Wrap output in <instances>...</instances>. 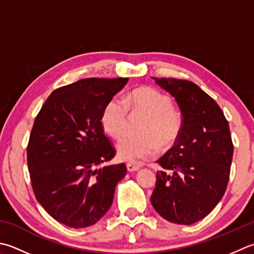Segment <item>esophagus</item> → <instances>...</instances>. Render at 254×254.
Returning a JSON list of instances; mask_svg holds the SVG:
<instances>
[{"instance_id": "esophagus-1", "label": "esophagus", "mask_w": 254, "mask_h": 254, "mask_svg": "<svg viewBox=\"0 0 254 254\" xmlns=\"http://www.w3.org/2000/svg\"><path fill=\"white\" fill-rule=\"evenodd\" d=\"M127 168L128 172H137L140 171V165H136V164H132V163H128L127 164Z\"/></svg>"}]
</instances>
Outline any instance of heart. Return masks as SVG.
Returning <instances> with one entry per match:
<instances>
[{"instance_id": "obj_1", "label": "heart", "mask_w": 254, "mask_h": 254, "mask_svg": "<svg viewBox=\"0 0 254 254\" xmlns=\"http://www.w3.org/2000/svg\"><path fill=\"white\" fill-rule=\"evenodd\" d=\"M128 111L146 116V120L141 127L142 136L126 135L117 143V154L121 161L135 163L155 157L161 145L171 146L181 134V114L173 108L171 99L156 89H135L124 100L111 98L101 113L103 130L112 137H120L127 126Z\"/></svg>"}]
</instances>
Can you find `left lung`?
Returning <instances> with one entry per match:
<instances>
[{"instance_id":"1","label":"left lung","mask_w":254,"mask_h":254,"mask_svg":"<svg viewBox=\"0 0 254 254\" xmlns=\"http://www.w3.org/2000/svg\"><path fill=\"white\" fill-rule=\"evenodd\" d=\"M180 107L177 141L157 163L151 202L164 219L191 225L212 211L226 191L233 155L229 124L213 99L191 81L153 78Z\"/></svg>"}]
</instances>
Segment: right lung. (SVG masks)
Listing matches in <instances>:
<instances>
[{
    "mask_svg": "<svg viewBox=\"0 0 254 254\" xmlns=\"http://www.w3.org/2000/svg\"><path fill=\"white\" fill-rule=\"evenodd\" d=\"M128 78H87L58 88L35 119L27 164L35 196L58 222L94 225L111 207L123 163L100 167L116 151L104 135L101 113Z\"/></svg>",
    "mask_w": 254,
    "mask_h": 254,
    "instance_id": "add662e5",
    "label": "right lung"
}]
</instances>
